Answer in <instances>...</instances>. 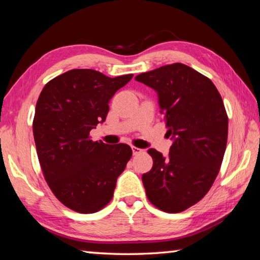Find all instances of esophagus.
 Masks as SVG:
<instances>
[{"mask_svg":"<svg viewBox=\"0 0 260 260\" xmlns=\"http://www.w3.org/2000/svg\"><path fill=\"white\" fill-rule=\"evenodd\" d=\"M132 151H133V155H139V153L143 152L142 149H140V148H136V147H132Z\"/></svg>","mask_w":260,"mask_h":260,"instance_id":"obj_1","label":"esophagus"}]
</instances>
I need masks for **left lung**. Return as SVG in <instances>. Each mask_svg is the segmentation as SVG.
<instances>
[{"label":"left lung","mask_w":260,"mask_h":260,"mask_svg":"<svg viewBox=\"0 0 260 260\" xmlns=\"http://www.w3.org/2000/svg\"><path fill=\"white\" fill-rule=\"evenodd\" d=\"M135 80L157 93L169 136V156L149 149L153 165L142 175L148 200L164 212L178 213L210 190L225 155L228 117L213 82L181 63L141 73Z\"/></svg>","instance_id":"8db88e82"}]
</instances>
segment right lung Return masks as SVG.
Segmentation results:
<instances>
[{
	"label": "right lung",
	"instance_id": "add662e5",
	"mask_svg": "<svg viewBox=\"0 0 260 260\" xmlns=\"http://www.w3.org/2000/svg\"><path fill=\"white\" fill-rule=\"evenodd\" d=\"M133 74L109 78L90 69L70 70L43 87L33 135L45 179L61 203L79 213L103 209L132 157L128 144L91 141L109 103Z\"/></svg>",
	"mask_w": 260,
	"mask_h": 260
}]
</instances>
